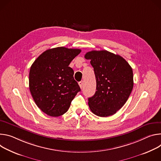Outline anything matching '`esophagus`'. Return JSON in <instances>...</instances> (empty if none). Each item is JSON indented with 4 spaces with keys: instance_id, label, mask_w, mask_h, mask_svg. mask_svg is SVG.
Listing matches in <instances>:
<instances>
[{
    "instance_id": "1",
    "label": "esophagus",
    "mask_w": 161,
    "mask_h": 161,
    "mask_svg": "<svg viewBox=\"0 0 161 161\" xmlns=\"http://www.w3.org/2000/svg\"><path fill=\"white\" fill-rule=\"evenodd\" d=\"M79 85L80 87L82 89V88L83 87V86H84V82H83V81L79 82Z\"/></svg>"
}]
</instances>
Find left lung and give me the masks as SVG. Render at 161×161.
Segmentation results:
<instances>
[{
	"mask_svg": "<svg viewBox=\"0 0 161 161\" xmlns=\"http://www.w3.org/2000/svg\"><path fill=\"white\" fill-rule=\"evenodd\" d=\"M84 58L90 59L97 82L95 95L88 98L92 112L100 117L114 114L127 101L133 88L131 66L119 55L107 50H92Z\"/></svg>",
	"mask_w": 161,
	"mask_h": 161,
	"instance_id": "obj_1",
	"label": "left lung"
}]
</instances>
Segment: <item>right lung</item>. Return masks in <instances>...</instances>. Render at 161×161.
<instances>
[{"label": "right lung", "mask_w": 161, "mask_h": 161, "mask_svg": "<svg viewBox=\"0 0 161 161\" xmlns=\"http://www.w3.org/2000/svg\"><path fill=\"white\" fill-rule=\"evenodd\" d=\"M81 50L64 47L47 50L32 63L29 90L38 108L50 116L58 117L68 110L80 91L69 66Z\"/></svg>", "instance_id": "1"}]
</instances>
